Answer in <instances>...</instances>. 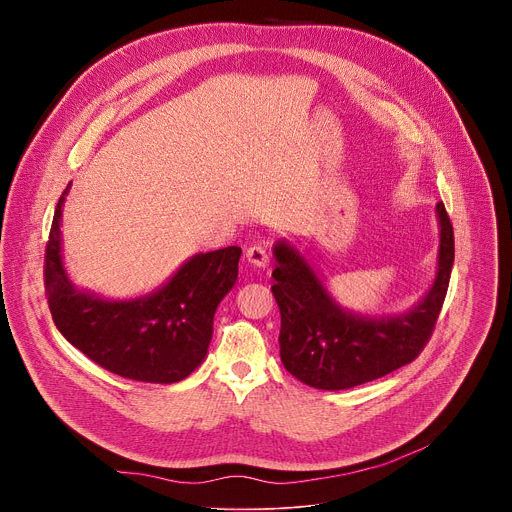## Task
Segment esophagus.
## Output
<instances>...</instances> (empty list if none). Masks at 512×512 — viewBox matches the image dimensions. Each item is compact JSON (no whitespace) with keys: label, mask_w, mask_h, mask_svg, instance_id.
<instances>
[{"label":"esophagus","mask_w":512,"mask_h":512,"mask_svg":"<svg viewBox=\"0 0 512 512\" xmlns=\"http://www.w3.org/2000/svg\"><path fill=\"white\" fill-rule=\"evenodd\" d=\"M245 257H247V261H249L251 265H255V267H267V263H269V253H267V249H265L263 245H253V247H249L247 253H245Z\"/></svg>","instance_id":"obj_1"}]
</instances>
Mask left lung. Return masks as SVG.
<instances>
[{
	"instance_id": "8db88e82",
	"label": "left lung",
	"mask_w": 512,
	"mask_h": 512,
	"mask_svg": "<svg viewBox=\"0 0 512 512\" xmlns=\"http://www.w3.org/2000/svg\"><path fill=\"white\" fill-rule=\"evenodd\" d=\"M435 212V279L417 306L397 316L371 318L342 308L298 249L285 241L275 245L271 291L281 314L279 354L287 373L314 389L342 391L381 379L419 356L442 312L454 265V229L444 202H437Z\"/></svg>"
}]
</instances>
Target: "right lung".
<instances>
[{
    "label": "right lung",
    "mask_w": 512,
    "mask_h": 512,
    "mask_svg": "<svg viewBox=\"0 0 512 512\" xmlns=\"http://www.w3.org/2000/svg\"><path fill=\"white\" fill-rule=\"evenodd\" d=\"M58 198L44 255V285L60 334L99 367L131 381L178 383L204 360L212 318L233 289L241 247L190 257L154 294L115 302L87 294L68 281L60 253Z\"/></svg>",
    "instance_id": "right-lung-1"
}]
</instances>
